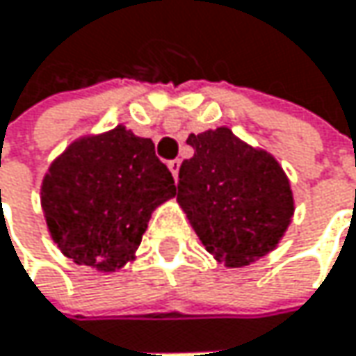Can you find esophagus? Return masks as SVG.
<instances>
[{"mask_svg":"<svg viewBox=\"0 0 356 356\" xmlns=\"http://www.w3.org/2000/svg\"><path fill=\"white\" fill-rule=\"evenodd\" d=\"M168 168H170V172H172V176H174V180H178V170H180V159H172V161H168Z\"/></svg>","mask_w":356,"mask_h":356,"instance_id":"34e87169","label":"esophagus"}]
</instances>
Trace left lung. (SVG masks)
Returning <instances> with one entry per match:
<instances>
[{
  "label": "left lung",
  "mask_w": 356,
  "mask_h": 356,
  "mask_svg": "<svg viewBox=\"0 0 356 356\" xmlns=\"http://www.w3.org/2000/svg\"><path fill=\"white\" fill-rule=\"evenodd\" d=\"M186 143L195 156L180 165L176 199L202 245L232 268L275 250L295 211L279 161L227 127L191 133Z\"/></svg>",
  "instance_id": "left-lung-1"
}]
</instances>
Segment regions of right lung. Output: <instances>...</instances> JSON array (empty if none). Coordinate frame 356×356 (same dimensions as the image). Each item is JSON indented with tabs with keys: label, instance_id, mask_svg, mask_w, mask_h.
<instances>
[{
	"label": "right lung",
	"instance_id": "obj_1",
	"mask_svg": "<svg viewBox=\"0 0 356 356\" xmlns=\"http://www.w3.org/2000/svg\"><path fill=\"white\" fill-rule=\"evenodd\" d=\"M172 197L176 184L154 141L122 124L75 139L40 186L53 242L75 264L102 273L135 258L152 213Z\"/></svg>",
	"mask_w": 356,
	"mask_h": 356
}]
</instances>
